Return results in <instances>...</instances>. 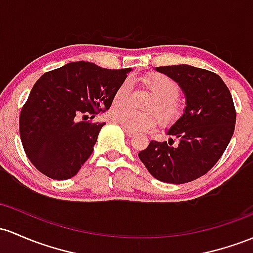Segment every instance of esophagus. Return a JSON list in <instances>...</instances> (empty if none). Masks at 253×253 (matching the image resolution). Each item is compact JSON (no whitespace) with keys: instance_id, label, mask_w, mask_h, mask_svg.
<instances>
[{"instance_id":"esophagus-1","label":"esophagus","mask_w":253,"mask_h":253,"mask_svg":"<svg viewBox=\"0 0 253 253\" xmlns=\"http://www.w3.org/2000/svg\"><path fill=\"white\" fill-rule=\"evenodd\" d=\"M122 128H124V131L127 133V135H129V137H133V135L135 134V132L134 131H132V129H129V128H127V127H125V126H122Z\"/></svg>"}]
</instances>
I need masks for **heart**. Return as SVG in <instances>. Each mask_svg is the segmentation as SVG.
<instances>
[{
	"label": "heart",
	"instance_id": "1",
	"mask_svg": "<svg viewBox=\"0 0 253 253\" xmlns=\"http://www.w3.org/2000/svg\"><path fill=\"white\" fill-rule=\"evenodd\" d=\"M143 83L154 93V98L149 102L148 109L156 110L165 121H171L181 112L177 96L180 87L171 78L163 74H152L143 78ZM133 84L131 79H126L116 88L113 97L115 104L109 110V119L132 131H145L156 125L157 116L152 112H138L125 104L131 97Z\"/></svg>",
	"mask_w": 253,
	"mask_h": 253
}]
</instances>
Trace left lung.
I'll list each match as a JSON object with an SVG mask.
<instances>
[{"label":"left lung","mask_w":253,"mask_h":253,"mask_svg":"<svg viewBox=\"0 0 253 253\" xmlns=\"http://www.w3.org/2000/svg\"><path fill=\"white\" fill-rule=\"evenodd\" d=\"M171 78L186 99L184 113L170 126L167 141H150L138 154L149 173L168 184H185L211 169L223 155L234 133V103L217 74L188 65L156 67ZM173 137L179 139L173 146Z\"/></svg>","instance_id":"obj_1"}]
</instances>
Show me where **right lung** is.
<instances>
[{"label":"right lung","instance_id":"1","mask_svg":"<svg viewBox=\"0 0 253 253\" xmlns=\"http://www.w3.org/2000/svg\"><path fill=\"white\" fill-rule=\"evenodd\" d=\"M131 71L78 61L37 80L21 109L19 129L25 152L41 173L55 180L76 175L105 125L85 118L109 109L116 88ZM82 115L84 120L79 122Z\"/></svg>","mask_w":253,"mask_h":253}]
</instances>
